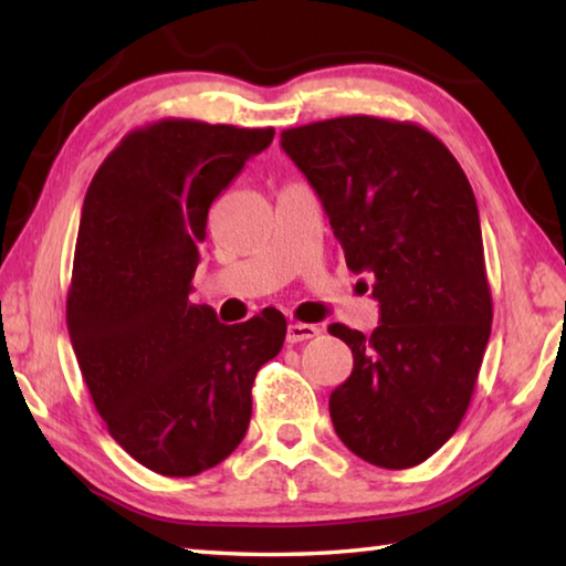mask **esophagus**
I'll return each mask as SVG.
<instances>
[{
    "instance_id": "1",
    "label": "esophagus",
    "mask_w": 566,
    "mask_h": 566,
    "mask_svg": "<svg viewBox=\"0 0 566 566\" xmlns=\"http://www.w3.org/2000/svg\"><path fill=\"white\" fill-rule=\"evenodd\" d=\"M319 327H314V324H302V322H292L290 327H286V342L296 344V342H306L312 337H317Z\"/></svg>"
}]
</instances>
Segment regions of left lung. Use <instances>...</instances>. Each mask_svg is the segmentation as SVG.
Here are the masks:
<instances>
[{"instance_id":"1","label":"left lung","mask_w":566,"mask_h":566,"mask_svg":"<svg viewBox=\"0 0 566 566\" xmlns=\"http://www.w3.org/2000/svg\"><path fill=\"white\" fill-rule=\"evenodd\" d=\"M282 149L379 302L371 334L329 324L354 357L329 397L334 429L364 462L417 467L457 432L492 332L474 191L452 151L411 122L324 119L284 129Z\"/></svg>"}]
</instances>
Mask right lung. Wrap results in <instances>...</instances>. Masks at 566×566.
<instances>
[{
	"label": "right lung",
	"mask_w": 566,
	"mask_h": 566,
	"mask_svg": "<svg viewBox=\"0 0 566 566\" xmlns=\"http://www.w3.org/2000/svg\"><path fill=\"white\" fill-rule=\"evenodd\" d=\"M272 139L159 119L109 151L84 197L66 329L112 439L157 474L195 476L234 452L256 371L284 344L272 306L227 327L189 302L209 207Z\"/></svg>",
	"instance_id": "1"
}]
</instances>
